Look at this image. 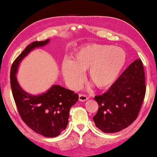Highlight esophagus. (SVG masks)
Masks as SVG:
<instances>
[{
  "instance_id": "34e87169",
  "label": "esophagus",
  "mask_w": 157,
  "mask_h": 157,
  "mask_svg": "<svg viewBox=\"0 0 157 157\" xmlns=\"http://www.w3.org/2000/svg\"><path fill=\"white\" fill-rule=\"evenodd\" d=\"M88 99L89 97H87V95L86 94H79V100L80 101H86Z\"/></svg>"
}]
</instances>
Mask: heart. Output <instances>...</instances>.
Wrapping results in <instances>:
<instances>
[{"label": "heart", "instance_id": "heart-1", "mask_svg": "<svg viewBox=\"0 0 157 157\" xmlns=\"http://www.w3.org/2000/svg\"><path fill=\"white\" fill-rule=\"evenodd\" d=\"M126 63L123 49L105 44H93L82 47L71 60L63 63L62 73L73 88L80 86L83 71L88 70L89 81L97 88L105 89L115 82Z\"/></svg>", "mask_w": 157, "mask_h": 157}]
</instances>
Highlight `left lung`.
<instances>
[{"label": "left lung", "mask_w": 157, "mask_h": 157, "mask_svg": "<svg viewBox=\"0 0 157 157\" xmlns=\"http://www.w3.org/2000/svg\"><path fill=\"white\" fill-rule=\"evenodd\" d=\"M145 73L141 59L136 60L107 92L94 97L99 105L95 125L106 133L125 129L137 118L146 94Z\"/></svg>", "instance_id": "left-lung-1"}]
</instances>
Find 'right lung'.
<instances>
[{"instance_id":"1","label":"right lung","mask_w":157,"mask_h":157,"mask_svg":"<svg viewBox=\"0 0 157 157\" xmlns=\"http://www.w3.org/2000/svg\"><path fill=\"white\" fill-rule=\"evenodd\" d=\"M48 42L49 39L33 42L24 49L12 64L10 83L22 121L36 133L52 138L59 136L66 128L69 111L78 100V94L74 91L54 85L43 94L32 96L22 90L15 76L20 61L34 48L43 46Z\"/></svg>"}]
</instances>
